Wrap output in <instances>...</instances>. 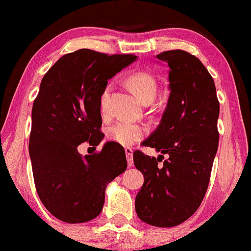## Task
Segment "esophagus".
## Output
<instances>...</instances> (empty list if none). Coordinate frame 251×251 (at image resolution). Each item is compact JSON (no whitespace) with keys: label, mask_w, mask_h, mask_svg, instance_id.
Wrapping results in <instances>:
<instances>
[{"label":"esophagus","mask_w":251,"mask_h":251,"mask_svg":"<svg viewBox=\"0 0 251 251\" xmlns=\"http://www.w3.org/2000/svg\"><path fill=\"white\" fill-rule=\"evenodd\" d=\"M125 151H126V161H128V166L131 167L132 163H134V160H132V149L131 148H126Z\"/></svg>","instance_id":"esophagus-1"}]
</instances>
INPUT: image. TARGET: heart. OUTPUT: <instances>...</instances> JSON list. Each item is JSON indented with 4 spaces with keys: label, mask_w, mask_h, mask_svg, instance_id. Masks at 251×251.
I'll return each mask as SVG.
<instances>
[{
    "label": "heart",
    "mask_w": 251,
    "mask_h": 251,
    "mask_svg": "<svg viewBox=\"0 0 251 251\" xmlns=\"http://www.w3.org/2000/svg\"><path fill=\"white\" fill-rule=\"evenodd\" d=\"M130 89L136 94V96L146 104H149L155 100L158 91L157 79L154 75L147 72H137L131 74L126 78ZM110 93V87H107L103 91L100 100V108L102 113L105 111L107 100ZM148 126L142 123H130L126 121H119L108 126L107 137L111 142L120 144L123 147H129L140 142L148 135Z\"/></svg>",
    "instance_id": "b5f03b06"
}]
</instances>
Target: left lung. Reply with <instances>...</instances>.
Masks as SVG:
<instances>
[{
    "instance_id": "1",
    "label": "left lung",
    "mask_w": 251,
    "mask_h": 251,
    "mask_svg": "<svg viewBox=\"0 0 251 251\" xmlns=\"http://www.w3.org/2000/svg\"><path fill=\"white\" fill-rule=\"evenodd\" d=\"M156 57L170 68V95L161 123L142 143L162 155L134 152L144 176L135 209L143 222L169 228L189 219L207 193L219 148L220 102L213 77L195 55L176 49Z\"/></svg>"
}]
</instances>
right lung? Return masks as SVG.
<instances>
[{"mask_svg": "<svg viewBox=\"0 0 251 251\" xmlns=\"http://www.w3.org/2000/svg\"><path fill=\"white\" fill-rule=\"evenodd\" d=\"M135 60L132 54L79 49L62 56L43 76L32 104L29 154L38 197L56 219H95L107 184L126 169L120 144L107 142L101 151L84 157L77 147H96L103 140L100 100L108 79Z\"/></svg>", "mask_w": 251, "mask_h": 251, "instance_id": "obj_1", "label": "right lung"}]
</instances>
